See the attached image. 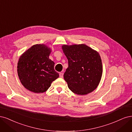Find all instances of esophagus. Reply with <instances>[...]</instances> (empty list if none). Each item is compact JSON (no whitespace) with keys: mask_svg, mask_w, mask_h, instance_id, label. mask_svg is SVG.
Masks as SVG:
<instances>
[{"mask_svg":"<svg viewBox=\"0 0 132 132\" xmlns=\"http://www.w3.org/2000/svg\"><path fill=\"white\" fill-rule=\"evenodd\" d=\"M63 73H62V72H60V73H59V76H60V77H61V78H62L63 77Z\"/></svg>","mask_w":132,"mask_h":132,"instance_id":"1","label":"esophagus"}]
</instances>
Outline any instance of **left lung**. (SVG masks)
Returning <instances> with one entry per match:
<instances>
[{
	"mask_svg": "<svg viewBox=\"0 0 132 132\" xmlns=\"http://www.w3.org/2000/svg\"><path fill=\"white\" fill-rule=\"evenodd\" d=\"M69 66L63 78L70 90L83 95L94 91L103 74V65L99 53L84 44L63 45Z\"/></svg>",
	"mask_w": 132,
	"mask_h": 132,
	"instance_id": "8db88e82",
	"label": "left lung"
}]
</instances>
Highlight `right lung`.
I'll return each instance as SVG.
<instances>
[{
	"label": "right lung",
	"mask_w": 132,
	"mask_h": 132,
	"mask_svg": "<svg viewBox=\"0 0 132 132\" xmlns=\"http://www.w3.org/2000/svg\"><path fill=\"white\" fill-rule=\"evenodd\" d=\"M52 50L44 44H36L24 52L19 58L18 73L21 83L35 93L46 92L59 77L54 70L55 63L49 56Z\"/></svg>",
	"instance_id": "right-lung-1"
}]
</instances>
